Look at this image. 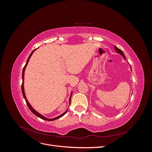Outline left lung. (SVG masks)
Listing matches in <instances>:
<instances>
[{"instance_id":"1","label":"left lung","mask_w":152,"mask_h":152,"mask_svg":"<svg viewBox=\"0 0 152 152\" xmlns=\"http://www.w3.org/2000/svg\"><path fill=\"white\" fill-rule=\"evenodd\" d=\"M114 48H115V50H116V52H117V53H118V54H120L121 55H122V56L124 58V59H126V57H125V56H124V54L123 52L122 51V50H121L120 49H118V48H117L116 46H114Z\"/></svg>"}]
</instances>
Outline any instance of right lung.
Instances as JSON below:
<instances>
[{
  "label": "right lung",
  "instance_id": "add662e5",
  "mask_svg": "<svg viewBox=\"0 0 152 152\" xmlns=\"http://www.w3.org/2000/svg\"><path fill=\"white\" fill-rule=\"evenodd\" d=\"M37 49H34V50H33V51L31 52V53L30 54V56H29V57H28V59H27L26 63V64H25V66H24L23 69V72H22V79H23V82H22V85H21V91H22V94H23V97H24V98H25V101H26V103L27 105H28V107L29 109L31 110V112L32 113H33L34 115H35L36 116H37V117H39V118H40L43 119V120H45V121H53L56 120V119H58V118H60V117H63V116L64 115H65V114L66 113V112H67L68 109H67V110H66V111H65V112H64L63 113H62L61 115H59V116H58V117H55V118H46V117H45L44 116L40 114L39 113H38L36 111V110H35L33 108V107H31V104H30L29 103V102H28V100H27V99H26V95H25V90H24V74H25V68H26V66H27V64H28V61H29V59H30V58H31V56L32 54L34 53V52L35 51V50ZM72 93H71L70 97V98H69V102H70V100H71V97H72Z\"/></svg>",
  "mask_w": 152,
  "mask_h": 152
}]
</instances>
